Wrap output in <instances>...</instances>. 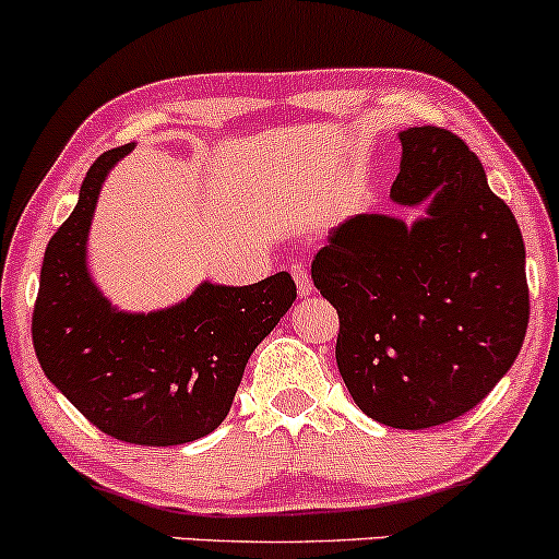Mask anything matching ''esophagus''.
I'll return each mask as SVG.
<instances>
[{
	"instance_id": "34e87169",
	"label": "esophagus",
	"mask_w": 559,
	"mask_h": 559,
	"mask_svg": "<svg viewBox=\"0 0 559 559\" xmlns=\"http://www.w3.org/2000/svg\"><path fill=\"white\" fill-rule=\"evenodd\" d=\"M290 274H293V280H296L300 296H311L313 282H311V277H309V272H306L304 266H298V263H296V266H290Z\"/></svg>"
}]
</instances>
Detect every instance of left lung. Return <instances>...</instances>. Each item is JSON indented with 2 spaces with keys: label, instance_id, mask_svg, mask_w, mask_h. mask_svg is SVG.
I'll return each mask as SVG.
<instances>
[{
  "label": "left lung",
  "instance_id": "left-lung-1",
  "mask_svg": "<svg viewBox=\"0 0 559 559\" xmlns=\"http://www.w3.org/2000/svg\"><path fill=\"white\" fill-rule=\"evenodd\" d=\"M393 203L428 216L359 213L332 229L311 280L337 309L335 359L356 406L399 430L467 415L518 359L528 330L525 246L456 134H399Z\"/></svg>",
  "mask_w": 559,
  "mask_h": 559
}]
</instances>
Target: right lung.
I'll return each instance as SVG.
<instances>
[{
    "mask_svg": "<svg viewBox=\"0 0 559 559\" xmlns=\"http://www.w3.org/2000/svg\"><path fill=\"white\" fill-rule=\"evenodd\" d=\"M131 147L92 163L76 209L44 250L31 335L47 380L94 428L136 447H179L224 423L250 354L296 300V282L287 272L246 287L203 282L171 309H112L86 272V235L99 187Z\"/></svg>",
    "mask_w": 559,
    "mask_h": 559,
    "instance_id": "obj_1",
    "label": "right lung"
}]
</instances>
